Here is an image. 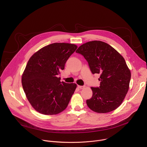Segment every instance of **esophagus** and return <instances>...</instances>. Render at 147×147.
<instances>
[{"instance_id":"1","label":"esophagus","mask_w":147,"mask_h":147,"mask_svg":"<svg viewBox=\"0 0 147 147\" xmlns=\"http://www.w3.org/2000/svg\"><path fill=\"white\" fill-rule=\"evenodd\" d=\"M78 87L80 88V89H83L85 88V86H78Z\"/></svg>"}]
</instances>
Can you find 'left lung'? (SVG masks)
I'll return each instance as SVG.
<instances>
[{"label": "left lung", "instance_id": "obj_1", "mask_svg": "<svg viewBox=\"0 0 147 147\" xmlns=\"http://www.w3.org/2000/svg\"><path fill=\"white\" fill-rule=\"evenodd\" d=\"M88 63L92 74H99V87H91L92 96L86 102L90 109L99 113L110 112L123 102L129 89L131 72L123 57L109 44L90 41L76 51Z\"/></svg>", "mask_w": 147, "mask_h": 147}]
</instances>
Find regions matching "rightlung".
Returning a JSON list of instances; mask_svg holds the SVG:
<instances>
[{
  "instance_id": "obj_1",
  "label": "right lung",
  "mask_w": 147,
  "mask_h": 147,
  "mask_svg": "<svg viewBox=\"0 0 147 147\" xmlns=\"http://www.w3.org/2000/svg\"><path fill=\"white\" fill-rule=\"evenodd\" d=\"M77 46L53 43L41 48L29 59L22 78L26 97L39 113L53 115L67 107L77 84L60 82L57 76Z\"/></svg>"
}]
</instances>
